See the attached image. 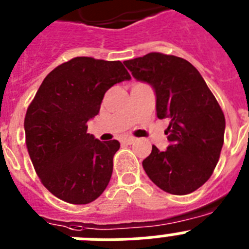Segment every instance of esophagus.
<instances>
[{"mask_svg":"<svg viewBox=\"0 0 249 249\" xmlns=\"http://www.w3.org/2000/svg\"><path fill=\"white\" fill-rule=\"evenodd\" d=\"M135 141H136L135 137H126V138H123L122 142H123V143L132 144V143H133V142H135Z\"/></svg>","mask_w":249,"mask_h":249,"instance_id":"obj_1","label":"esophagus"}]
</instances>
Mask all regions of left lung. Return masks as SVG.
Returning <instances> with one entry per match:
<instances>
[{
    "instance_id": "obj_1",
    "label": "left lung",
    "mask_w": 249,
    "mask_h": 249,
    "mask_svg": "<svg viewBox=\"0 0 249 249\" xmlns=\"http://www.w3.org/2000/svg\"><path fill=\"white\" fill-rule=\"evenodd\" d=\"M137 81L155 91L160 120L168 118L166 151L152 146L142 166L164 192L183 196L208 181L223 146L226 120L197 68L181 57L152 52L124 61Z\"/></svg>"
}]
</instances>
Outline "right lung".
<instances>
[{
  "label": "right lung",
  "instance_id": "obj_1",
  "mask_svg": "<svg viewBox=\"0 0 249 249\" xmlns=\"http://www.w3.org/2000/svg\"><path fill=\"white\" fill-rule=\"evenodd\" d=\"M131 80L121 61L76 57L46 76L25 117L26 144L36 173L57 198L72 204L97 199L108 186L116 140L87 133L112 86Z\"/></svg>",
  "mask_w": 249,
  "mask_h": 249
}]
</instances>
